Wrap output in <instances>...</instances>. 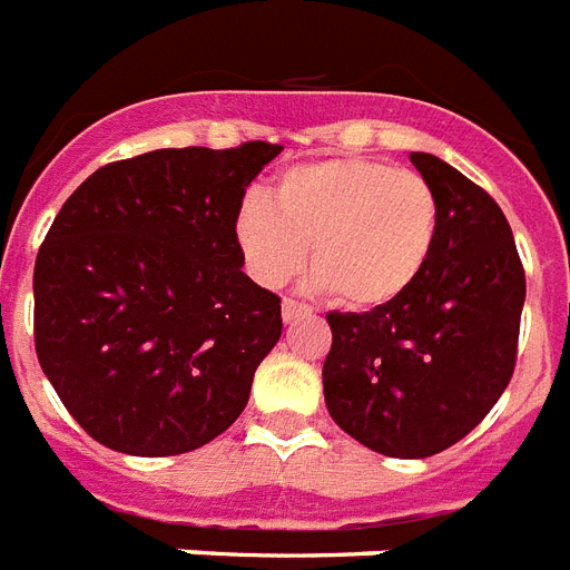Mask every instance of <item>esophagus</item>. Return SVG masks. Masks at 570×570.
Listing matches in <instances>:
<instances>
[{
    "label": "esophagus",
    "instance_id": "obj_1",
    "mask_svg": "<svg viewBox=\"0 0 570 570\" xmlns=\"http://www.w3.org/2000/svg\"><path fill=\"white\" fill-rule=\"evenodd\" d=\"M308 314H312V306H306V303H299L294 297L282 299V317H285V323H294L299 317H308Z\"/></svg>",
    "mask_w": 570,
    "mask_h": 570
}]
</instances>
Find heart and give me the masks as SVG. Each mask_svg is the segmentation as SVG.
I'll return each mask as SVG.
<instances>
[{
	"label": "heart",
	"mask_w": 570,
	"mask_h": 570,
	"mask_svg": "<svg viewBox=\"0 0 570 570\" xmlns=\"http://www.w3.org/2000/svg\"><path fill=\"white\" fill-rule=\"evenodd\" d=\"M235 244L262 285H282L306 262L314 282L344 308L394 303L426 271L441 232L430 181L376 158L335 156L276 176L271 203L247 197Z\"/></svg>",
	"instance_id": "heart-1"
}]
</instances>
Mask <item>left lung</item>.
Instances as JSON below:
<instances>
[{"label": "left lung", "mask_w": 570, "mask_h": 570, "mask_svg": "<svg viewBox=\"0 0 570 570\" xmlns=\"http://www.w3.org/2000/svg\"><path fill=\"white\" fill-rule=\"evenodd\" d=\"M409 158L441 199L439 244L394 303L326 314L323 397L364 448L426 459L465 439L507 391L527 279L498 203L448 161Z\"/></svg>", "instance_id": "obj_1"}]
</instances>
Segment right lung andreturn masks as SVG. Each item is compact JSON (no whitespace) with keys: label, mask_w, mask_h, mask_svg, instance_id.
Wrapping results in <instances>:
<instances>
[{"label":"right lung","mask_w":570,"mask_h":570,"mask_svg":"<svg viewBox=\"0 0 570 570\" xmlns=\"http://www.w3.org/2000/svg\"><path fill=\"white\" fill-rule=\"evenodd\" d=\"M279 153L156 149L105 164L61 206L35 262V350L90 439L176 456L238 421L282 299L240 271L232 226Z\"/></svg>","instance_id":"1"}]
</instances>
